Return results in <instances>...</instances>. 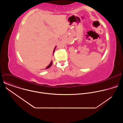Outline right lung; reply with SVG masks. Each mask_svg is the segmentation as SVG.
I'll use <instances>...</instances> for the list:
<instances>
[{"instance_id":"1","label":"right lung","mask_w":123,"mask_h":123,"mask_svg":"<svg viewBox=\"0 0 123 123\" xmlns=\"http://www.w3.org/2000/svg\"><path fill=\"white\" fill-rule=\"evenodd\" d=\"M55 48H56V47H55V48L54 49V52H53V54H54V52H55ZM52 61H51V62H50V64L46 67V69H48V68H49L50 67H51V66L52 65Z\"/></svg>"}]
</instances>
